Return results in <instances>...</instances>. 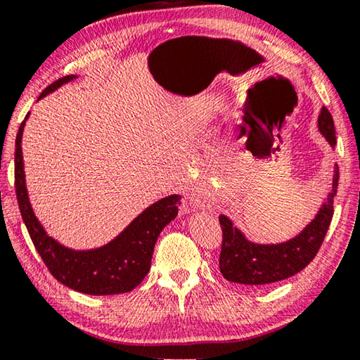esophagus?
<instances>
[{"instance_id": "obj_1", "label": "esophagus", "mask_w": 360, "mask_h": 360, "mask_svg": "<svg viewBox=\"0 0 360 360\" xmlns=\"http://www.w3.org/2000/svg\"><path fill=\"white\" fill-rule=\"evenodd\" d=\"M188 205H191L192 208L205 210V208H208V200H206L205 193L193 192V193H191V197H188Z\"/></svg>"}]
</instances>
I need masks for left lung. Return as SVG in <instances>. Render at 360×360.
Segmentation results:
<instances>
[{
    "label": "left lung",
    "mask_w": 360,
    "mask_h": 360,
    "mask_svg": "<svg viewBox=\"0 0 360 360\" xmlns=\"http://www.w3.org/2000/svg\"><path fill=\"white\" fill-rule=\"evenodd\" d=\"M318 129L327 143L335 148V125L327 108L321 109ZM338 165H335L332 191L318 214L294 238L276 245H259L246 240L227 216H219L222 227V248L219 268L222 276L231 283L265 285L283 281L302 271L318 254L333 216V197L338 187Z\"/></svg>",
    "instance_id": "8db88e82"
}]
</instances>
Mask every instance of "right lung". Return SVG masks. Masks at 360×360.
<instances>
[{
	"label": "right lung",
	"instance_id": "obj_1",
	"mask_svg": "<svg viewBox=\"0 0 360 360\" xmlns=\"http://www.w3.org/2000/svg\"><path fill=\"white\" fill-rule=\"evenodd\" d=\"M75 77L65 76L58 79L44 89L38 100ZM25 120L20 124L15 138V193L22 219L42 262L57 281L82 294L114 295L133 290L141 284L150 270L152 252L160 231L178 216L181 195H169L150 205L105 246L89 251L65 248L46 233L30 203L22 155V133Z\"/></svg>",
	"mask_w": 360,
	"mask_h": 360
}]
</instances>
